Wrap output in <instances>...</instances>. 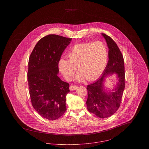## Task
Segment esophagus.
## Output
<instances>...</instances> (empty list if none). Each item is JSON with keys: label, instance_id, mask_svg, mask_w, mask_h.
<instances>
[{"label": "esophagus", "instance_id": "1", "mask_svg": "<svg viewBox=\"0 0 149 149\" xmlns=\"http://www.w3.org/2000/svg\"><path fill=\"white\" fill-rule=\"evenodd\" d=\"M78 86L77 85H70V90L71 91H75V90H76L77 88H78Z\"/></svg>", "mask_w": 149, "mask_h": 149}]
</instances>
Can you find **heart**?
Here are the masks:
<instances>
[{
    "label": "heart",
    "instance_id": "heart-1",
    "mask_svg": "<svg viewBox=\"0 0 149 149\" xmlns=\"http://www.w3.org/2000/svg\"><path fill=\"white\" fill-rule=\"evenodd\" d=\"M69 60H60L58 68L67 80H70L78 68L76 80L93 81L99 77L106 67L108 52L106 45L101 41L79 43L68 54Z\"/></svg>",
    "mask_w": 149,
    "mask_h": 149
}]
</instances>
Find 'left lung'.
Returning <instances> with one entry per match:
<instances>
[{"label":"left lung","mask_w":149,"mask_h":149,"mask_svg":"<svg viewBox=\"0 0 149 149\" xmlns=\"http://www.w3.org/2000/svg\"><path fill=\"white\" fill-rule=\"evenodd\" d=\"M109 49L108 62L102 75L95 82L87 86L88 110L101 118H108L116 112L120 106L125 89V65L123 57L117 45L108 35L102 33ZM118 75L119 82L114 92L107 93L104 90L105 78L109 74Z\"/></svg>","instance_id":"obj_1"}]
</instances>
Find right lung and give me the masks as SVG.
I'll list each match as a JSON object with an SVG mask.
<instances>
[{"instance_id": "obj_1", "label": "right lung", "mask_w": 149, "mask_h": 149, "mask_svg": "<svg viewBox=\"0 0 149 149\" xmlns=\"http://www.w3.org/2000/svg\"><path fill=\"white\" fill-rule=\"evenodd\" d=\"M71 38L46 36L36 45L29 58L27 79L32 106L49 120H56L66 110L69 84L57 76L58 63Z\"/></svg>"}]
</instances>
